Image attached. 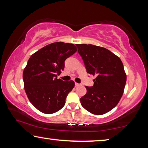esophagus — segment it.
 I'll return each instance as SVG.
<instances>
[{"instance_id":"obj_1","label":"esophagus","mask_w":148,"mask_h":148,"mask_svg":"<svg viewBox=\"0 0 148 148\" xmlns=\"http://www.w3.org/2000/svg\"><path fill=\"white\" fill-rule=\"evenodd\" d=\"M75 86H80V84H77V83H75Z\"/></svg>"}]
</instances>
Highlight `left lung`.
Wrapping results in <instances>:
<instances>
[{"label":"left lung","mask_w":148,"mask_h":148,"mask_svg":"<svg viewBox=\"0 0 148 148\" xmlns=\"http://www.w3.org/2000/svg\"><path fill=\"white\" fill-rule=\"evenodd\" d=\"M87 73L96 76L92 87L80 99L82 106L90 113L102 115L118 104L126 84L123 62L104 47L92 44H76Z\"/></svg>","instance_id":"left-lung-1"}]
</instances>
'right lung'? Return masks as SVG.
I'll return each mask as SVG.
<instances>
[{
    "mask_svg": "<svg viewBox=\"0 0 148 148\" xmlns=\"http://www.w3.org/2000/svg\"><path fill=\"white\" fill-rule=\"evenodd\" d=\"M76 51L74 44L55 42L29 58L23 73L25 91L31 104L42 113H56L64 106L75 84L57 79V76L64 70L65 60Z\"/></svg>",
    "mask_w": 148,
    "mask_h": 148,
    "instance_id": "1",
    "label": "right lung"
}]
</instances>
